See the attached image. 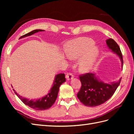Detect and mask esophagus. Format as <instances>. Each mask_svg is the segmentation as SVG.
Segmentation results:
<instances>
[{"label": "esophagus", "mask_w": 134, "mask_h": 134, "mask_svg": "<svg viewBox=\"0 0 134 134\" xmlns=\"http://www.w3.org/2000/svg\"><path fill=\"white\" fill-rule=\"evenodd\" d=\"M66 79L68 80H71L72 79H73L74 78V75H72V73H67L66 74Z\"/></svg>", "instance_id": "1"}]
</instances>
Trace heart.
I'll return each mask as SVG.
<instances>
[{"label": "heart", "mask_w": 134, "mask_h": 134, "mask_svg": "<svg viewBox=\"0 0 134 134\" xmlns=\"http://www.w3.org/2000/svg\"><path fill=\"white\" fill-rule=\"evenodd\" d=\"M94 44V41L88 38L75 40L68 44L65 53L68 58L71 60L81 57L79 69L81 71L86 72L94 66L99 56L98 48Z\"/></svg>", "instance_id": "obj_1"}]
</instances>
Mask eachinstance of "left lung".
Returning <instances> with one entry per match:
<instances>
[{
  "label": "left lung",
  "instance_id": "obj_1",
  "mask_svg": "<svg viewBox=\"0 0 134 134\" xmlns=\"http://www.w3.org/2000/svg\"><path fill=\"white\" fill-rule=\"evenodd\" d=\"M108 48L119 56L123 66V58L120 48L112 38L106 40ZM82 87L77 94V97L85 106H98L106 102L114 94L119 86L121 78L117 82L104 83L97 78L94 73H87L79 76Z\"/></svg>",
  "mask_w": 134,
  "mask_h": 134
}]
</instances>
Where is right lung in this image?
Wrapping results in <instances>:
<instances>
[{
  "label": "right lung",
  "instance_id": "right-lung-1",
  "mask_svg": "<svg viewBox=\"0 0 134 134\" xmlns=\"http://www.w3.org/2000/svg\"><path fill=\"white\" fill-rule=\"evenodd\" d=\"M42 30H35L32 31L29 33H28L25 35L21 36L19 38H22L27 36H31L33 34L37 33L38 32L43 31ZM65 74L63 73H60L59 74L56 75L55 77V79L53 83V85L51 87V90L49 92L47 93V94L42 97L41 98L37 99H29L26 98H25L22 96L19 95L18 93L14 91L15 94L17 95L18 98L21 99L23 103H25L27 106H29L30 107L35 109L36 110H45L50 108L52 105L55 103V100L57 98L58 92L59 90V87L61 86V84L65 82Z\"/></svg>",
  "mask_w": 134,
  "mask_h": 134
}]
</instances>
